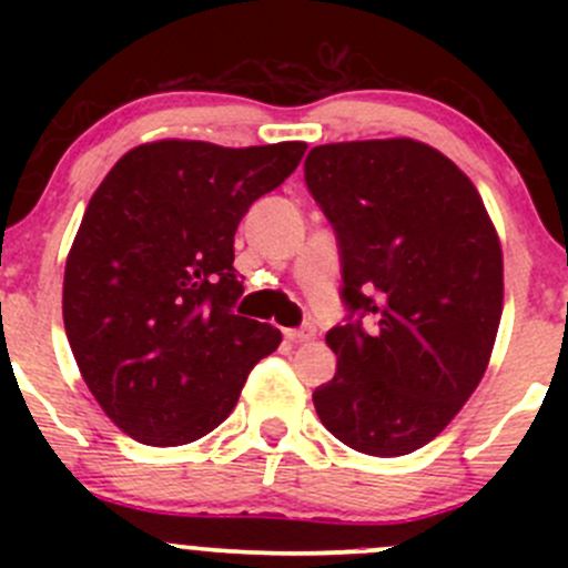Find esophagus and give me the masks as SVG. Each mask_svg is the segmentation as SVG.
I'll return each mask as SVG.
<instances>
[{
	"instance_id": "34e87169",
	"label": "esophagus",
	"mask_w": 568,
	"mask_h": 568,
	"mask_svg": "<svg viewBox=\"0 0 568 568\" xmlns=\"http://www.w3.org/2000/svg\"><path fill=\"white\" fill-rule=\"evenodd\" d=\"M283 335L288 337V341H311L313 335H316V326L311 324V321H307V324H302V326H294V329H283Z\"/></svg>"
}]
</instances>
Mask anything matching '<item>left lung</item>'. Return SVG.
Masks as SVG:
<instances>
[{
	"instance_id": "left-lung-1",
	"label": "left lung",
	"mask_w": 568,
	"mask_h": 568,
	"mask_svg": "<svg viewBox=\"0 0 568 568\" xmlns=\"http://www.w3.org/2000/svg\"><path fill=\"white\" fill-rule=\"evenodd\" d=\"M307 192L341 255L337 371L313 404L326 432L368 456L432 443L473 395L503 313V252L478 189L415 140L318 145Z\"/></svg>"
}]
</instances>
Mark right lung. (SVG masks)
<instances>
[{
    "label": "right lung",
    "instance_id": "right-lung-1",
    "mask_svg": "<svg viewBox=\"0 0 568 568\" xmlns=\"http://www.w3.org/2000/svg\"><path fill=\"white\" fill-rule=\"evenodd\" d=\"M305 148L151 142L90 197L65 263L62 318L90 393L136 443L170 448L214 432L283 341L233 313L244 294L233 236Z\"/></svg>",
    "mask_w": 568,
    "mask_h": 568
}]
</instances>
